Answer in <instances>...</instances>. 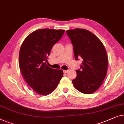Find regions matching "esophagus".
Instances as JSON below:
<instances>
[{"instance_id": "1", "label": "esophagus", "mask_w": 124, "mask_h": 124, "mask_svg": "<svg viewBox=\"0 0 124 124\" xmlns=\"http://www.w3.org/2000/svg\"><path fill=\"white\" fill-rule=\"evenodd\" d=\"M68 72H69V70H63V72L65 73V74L67 73Z\"/></svg>"}]
</instances>
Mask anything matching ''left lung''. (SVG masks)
Here are the masks:
<instances>
[{
	"label": "left lung",
	"instance_id": "left-lung-1",
	"mask_svg": "<svg viewBox=\"0 0 124 124\" xmlns=\"http://www.w3.org/2000/svg\"><path fill=\"white\" fill-rule=\"evenodd\" d=\"M73 45L76 60L83 58L77 76L72 81L81 93L89 94L98 89L106 77L108 57L103 43L94 34L85 29L66 31Z\"/></svg>",
	"mask_w": 124,
	"mask_h": 124
}]
</instances>
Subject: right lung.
Listing matches in <instances>:
<instances>
[{
	"instance_id": "right-lung-1",
	"label": "right lung",
	"mask_w": 124,
	"mask_h": 124,
	"mask_svg": "<svg viewBox=\"0 0 124 124\" xmlns=\"http://www.w3.org/2000/svg\"><path fill=\"white\" fill-rule=\"evenodd\" d=\"M64 32V30H38L29 35L21 46V72L27 84L39 94L46 95L51 93L63 76L62 70L52 69L46 62L52 47Z\"/></svg>"
}]
</instances>
